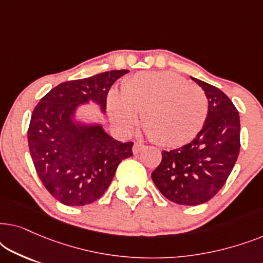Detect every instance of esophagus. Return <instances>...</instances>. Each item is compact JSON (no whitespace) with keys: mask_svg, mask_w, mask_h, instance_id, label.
Here are the masks:
<instances>
[{"mask_svg":"<svg viewBox=\"0 0 263 263\" xmlns=\"http://www.w3.org/2000/svg\"><path fill=\"white\" fill-rule=\"evenodd\" d=\"M146 146L143 145V143H140V142H135L134 146H133V153L134 154H138L141 152L142 149H145Z\"/></svg>","mask_w":263,"mask_h":263,"instance_id":"34e87169","label":"esophagus"}]
</instances>
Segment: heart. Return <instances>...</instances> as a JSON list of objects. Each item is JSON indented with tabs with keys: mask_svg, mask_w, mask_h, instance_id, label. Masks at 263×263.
<instances>
[{
	"mask_svg": "<svg viewBox=\"0 0 263 263\" xmlns=\"http://www.w3.org/2000/svg\"><path fill=\"white\" fill-rule=\"evenodd\" d=\"M111 121L127 133L141 115L142 127L154 141L182 146L197 135L206 121L208 99L203 89L170 71L140 73L107 97Z\"/></svg>",
	"mask_w": 263,
	"mask_h": 263,
	"instance_id": "b5f03b06",
	"label": "heart"
}]
</instances>
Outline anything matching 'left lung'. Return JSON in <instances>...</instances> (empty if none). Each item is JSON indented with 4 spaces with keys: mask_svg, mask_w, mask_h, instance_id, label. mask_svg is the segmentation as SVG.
I'll use <instances>...</instances> for the list:
<instances>
[{
    "mask_svg": "<svg viewBox=\"0 0 263 263\" xmlns=\"http://www.w3.org/2000/svg\"><path fill=\"white\" fill-rule=\"evenodd\" d=\"M206 93L208 114L196 138L186 145L161 152L152 172L159 192L172 202L197 206L211 200L225 184L239 154V114L228 96L190 77Z\"/></svg>",
    "mask_w": 263,
    "mask_h": 263,
    "instance_id": "left-lung-1",
    "label": "left lung"
}]
</instances>
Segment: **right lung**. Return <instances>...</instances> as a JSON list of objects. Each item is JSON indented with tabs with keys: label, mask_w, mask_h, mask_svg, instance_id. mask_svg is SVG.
I'll list each match as a JSON object with an SVG mask.
<instances>
[{
	"label": "right lung",
	"mask_w": 263,
	"mask_h": 263,
	"mask_svg": "<svg viewBox=\"0 0 263 263\" xmlns=\"http://www.w3.org/2000/svg\"><path fill=\"white\" fill-rule=\"evenodd\" d=\"M129 70H110L62 82L39 100L27 130L28 148L39 179L66 206L95 202L109 188L117 166L133 156V142H121L100 124L74 120L81 104L105 112L107 93Z\"/></svg>",
	"instance_id": "add662e5"
}]
</instances>
